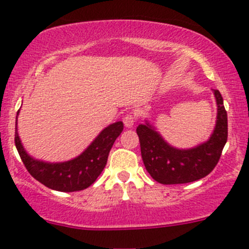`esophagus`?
Instances as JSON below:
<instances>
[{"label":"esophagus","instance_id":"esophagus-1","mask_svg":"<svg viewBox=\"0 0 249 249\" xmlns=\"http://www.w3.org/2000/svg\"><path fill=\"white\" fill-rule=\"evenodd\" d=\"M134 122H135L134 115L127 114V115H125V116L124 117V124L127 128H132L133 125H134Z\"/></svg>","mask_w":249,"mask_h":249}]
</instances>
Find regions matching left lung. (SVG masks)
<instances>
[{
    "instance_id": "obj_1",
    "label": "left lung",
    "mask_w": 249,
    "mask_h": 249,
    "mask_svg": "<svg viewBox=\"0 0 249 249\" xmlns=\"http://www.w3.org/2000/svg\"><path fill=\"white\" fill-rule=\"evenodd\" d=\"M217 120L211 137L192 148H178L163 139L147 120L138 125L142 162L151 178L163 184L193 182L209 175L218 163L228 140V116L222 94L213 89Z\"/></svg>"
}]
</instances>
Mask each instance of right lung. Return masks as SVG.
Masks as SVG:
<instances>
[{
    "label": "right lung",
    "mask_w": 249,
    "mask_h": 249,
    "mask_svg": "<svg viewBox=\"0 0 249 249\" xmlns=\"http://www.w3.org/2000/svg\"><path fill=\"white\" fill-rule=\"evenodd\" d=\"M20 111V110H19ZM15 122V146L27 171L48 188L58 192L86 189L97 180L107 162L115 140L124 130L121 121L104 128L83 153L67 162L50 163L33 158L26 152L18 134V115Z\"/></svg>",
    "instance_id": "obj_1"
}]
</instances>
